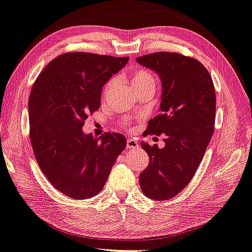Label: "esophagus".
<instances>
[{
  "label": "esophagus",
  "instance_id": "34e87169",
  "mask_svg": "<svg viewBox=\"0 0 252 252\" xmlns=\"http://www.w3.org/2000/svg\"><path fill=\"white\" fill-rule=\"evenodd\" d=\"M138 142L135 141L133 138H128L127 139V149H138Z\"/></svg>",
  "mask_w": 252,
  "mask_h": 252
}]
</instances>
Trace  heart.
Segmentation results:
<instances>
[{"mask_svg":"<svg viewBox=\"0 0 252 252\" xmlns=\"http://www.w3.org/2000/svg\"><path fill=\"white\" fill-rule=\"evenodd\" d=\"M144 83H152L156 86V81H154L153 76L150 74L149 72L145 71H139L136 72L131 79V86H137V84H144ZM111 84H113V81H109L106 86V90L110 88Z\"/></svg>","mask_w":252,"mask_h":252,"instance_id":"heart-1","label":"heart"}]
</instances>
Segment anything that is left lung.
<instances>
[{"label": "left lung", "instance_id": "1", "mask_svg": "<svg viewBox=\"0 0 252 252\" xmlns=\"http://www.w3.org/2000/svg\"><path fill=\"white\" fill-rule=\"evenodd\" d=\"M136 62L156 72L162 84L160 115L149 122L148 134H165L162 149L141 143L150 162L139 185L149 198L166 200L189 184L203 160L214 131L215 89L207 69L191 57L158 52Z\"/></svg>", "mask_w": 252, "mask_h": 252}]
</instances>
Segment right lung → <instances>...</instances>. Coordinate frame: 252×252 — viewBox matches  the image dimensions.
<instances>
[{
	"label": "right lung",
	"instance_id": "1",
	"mask_svg": "<svg viewBox=\"0 0 252 252\" xmlns=\"http://www.w3.org/2000/svg\"><path fill=\"white\" fill-rule=\"evenodd\" d=\"M127 62L128 57L63 54L33 83L28 108L34 157L49 183L71 198L87 199L101 190L126 148L122 134L96 138L82 127L99 109L102 87Z\"/></svg>",
	"mask_w": 252,
	"mask_h": 252
}]
</instances>
